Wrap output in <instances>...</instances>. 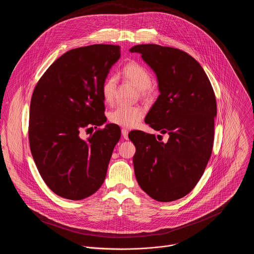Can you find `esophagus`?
Returning a JSON list of instances; mask_svg holds the SVG:
<instances>
[{"mask_svg":"<svg viewBox=\"0 0 254 254\" xmlns=\"http://www.w3.org/2000/svg\"><path fill=\"white\" fill-rule=\"evenodd\" d=\"M121 133H122V136L124 137V139H125V140H128V139H129V138H128L129 131H128L127 129H124V128H123V129L121 130Z\"/></svg>","mask_w":254,"mask_h":254,"instance_id":"34e87169","label":"esophagus"}]
</instances>
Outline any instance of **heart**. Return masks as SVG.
Returning a JSON list of instances; mask_svg holds the SVG:
<instances>
[{
	"label": "heart",
	"mask_w": 254,
	"mask_h": 254,
	"mask_svg": "<svg viewBox=\"0 0 254 254\" xmlns=\"http://www.w3.org/2000/svg\"><path fill=\"white\" fill-rule=\"evenodd\" d=\"M123 76L126 80L133 83L139 90L145 93L152 84V78L148 70L138 63H128L123 67ZM117 86L115 76L108 77L102 86V96L106 103L110 104L114 99ZM144 117V109L139 107L119 106L113 109L109 115V121L115 125L125 128H134Z\"/></svg>",
	"instance_id": "b5f03b06"
}]
</instances>
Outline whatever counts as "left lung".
Segmentation results:
<instances>
[{
  "mask_svg": "<svg viewBox=\"0 0 254 254\" xmlns=\"http://www.w3.org/2000/svg\"><path fill=\"white\" fill-rule=\"evenodd\" d=\"M130 52L142 56L158 83L160 95L145 122L169 136L163 143L152 134L129 133L136 146V179L153 199L174 201L195 187L210 158L217 115L215 95L201 65L186 52L154 44L137 45Z\"/></svg>",
  "mask_w": 254,
  "mask_h": 254,
  "instance_id": "left-lung-1",
  "label": "left lung"
}]
</instances>
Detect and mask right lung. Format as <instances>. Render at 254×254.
I'll return each instance as SVG.
<instances>
[{
  "mask_svg": "<svg viewBox=\"0 0 254 254\" xmlns=\"http://www.w3.org/2000/svg\"><path fill=\"white\" fill-rule=\"evenodd\" d=\"M119 59V46L73 49L47 69L34 89L29 116L31 153L43 180L64 198H86L106 179L121 136L119 126L109 123L86 140L80 132L107 122L102 86Z\"/></svg>",
  "mask_w": 254,
  "mask_h": 254,
  "instance_id": "right-lung-1",
  "label": "right lung"
}]
</instances>
